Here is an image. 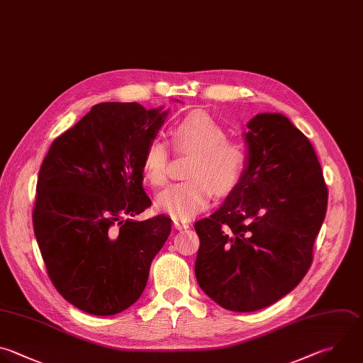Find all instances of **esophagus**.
Wrapping results in <instances>:
<instances>
[{
    "label": "esophagus",
    "instance_id": "obj_1",
    "mask_svg": "<svg viewBox=\"0 0 363 363\" xmlns=\"http://www.w3.org/2000/svg\"><path fill=\"white\" fill-rule=\"evenodd\" d=\"M173 225H174L176 230H186V228H189V223L182 221V220H177V218L173 220Z\"/></svg>",
    "mask_w": 363,
    "mask_h": 363
}]
</instances>
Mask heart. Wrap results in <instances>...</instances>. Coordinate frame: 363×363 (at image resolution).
I'll list each match as a JSON object with an SVG mask.
<instances>
[{"instance_id": "heart-1", "label": "heart", "mask_w": 363, "mask_h": 363, "mask_svg": "<svg viewBox=\"0 0 363 363\" xmlns=\"http://www.w3.org/2000/svg\"><path fill=\"white\" fill-rule=\"evenodd\" d=\"M223 125L204 112H193L183 118L172 130L173 149L177 155H190L186 166L187 179L170 184L156 197L160 211L174 218L189 220L207 208L214 186L220 191L233 189L244 174L248 162L245 145L225 136ZM142 172L155 187L169 179V149L160 139L149 142Z\"/></svg>"}]
</instances>
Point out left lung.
<instances>
[{"mask_svg":"<svg viewBox=\"0 0 363 363\" xmlns=\"http://www.w3.org/2000/svg\"><path fill=\"white\" fill-rule=\"evenodd\" d=\"M248 162L221 207L194 224L196 278L220 306L254 312L308 272L328 189L308 138L279 113L248 125Z\"/></svg>","mask_w":363,"mask_h":363,"instance_id":"left-lung-1","label":"left lung"}]
</instances>
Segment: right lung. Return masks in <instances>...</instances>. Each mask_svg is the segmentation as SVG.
I'll return each instance as SVG.
<instances>
[{
	"label": "right lung",
	"mask_w": 363,
	"mask_h": 363,
	"mask_svg": "<svg viewBox=\"0 0 363 363\" xmlns=\"http://www.w3.org/2000/svg\"><path fill=\"white\" fill-rule=\"evenodd\" d=\"M166 112L142 105H95L58 136L40 169L34 233L57 291L92 315H115L142 295L150 264L172 231L152 206L142 159Z\"/></svg>",
	"instance_id": "right-lung-1"
}]
</instances>
